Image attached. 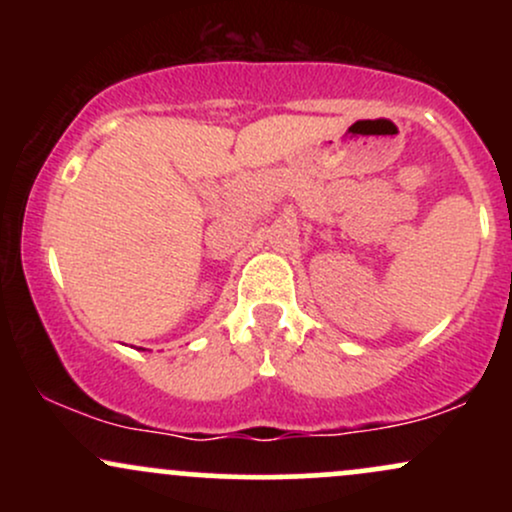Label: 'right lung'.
<instances>
[{"label":"right lung","instance_id":"add662e5","mask_svg":"<svg viewBox=\"0 0 512 512\" xmlns=\"http://www.w3.org/2000/svg\"><path fill=\"white\" fill-rule=\"evenodd\" d=\"M142 351H144V349H142Z\"/></svg>","mask_w":512,"mask_h":512}]
</instances>
